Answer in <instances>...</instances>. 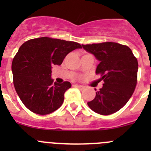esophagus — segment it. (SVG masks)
<instances>
[{"label": "esophagus", "instance_id": "obj_1", "mask_svg": "<svg viewBox=\"0 0 151 151\" xmlns=\"http://www.w3.org/2000/svg\"><path fill=\"white\" fill-rule=\"evenodd\" d=\"M75 87H76V88H81V89H82V88H84V86L83 85H74Z\"/></svg>", "mask_w": 151, "mask_h": 151}]
</instances>
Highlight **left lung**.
<instances>
[{
    "label": "left lung",
    "mask_w": 151,
    "mask_h": 151,
    "mask_svg": "<svg viewBox=\"0 0 151 151\" xmlns=\"http://www.w3.org/2000/svg\"><path fill=\"white\" fill-rule=\"evenodd\" d=\"M100 63L96 74H101L103 87L88 105L101 115H110L119 110L129 101L137 84L138 63L129 47L115 42L82 45Z\"/></svg>",
    "instance_id": "1"
}]
</instances>
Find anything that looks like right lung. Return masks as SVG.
I'll list each match as a JSON object with an SVG mask.
<instances>
[{
    "label": "right lung",
    "mask_w": 151,
    "mask_h": 151,
    "mask_svg": "<svg viewBox=\"0 0 151 151\" xmlns=\"http://www.w3.org/2000/svg\"><path fill=\"white\" fill-rule=\"evenodd\" d=\"M82 48L74 41L47 37L29 40L19 47L12 63L13 84L23 104L39 115L61 106L64 93L71 83L60 84L51 78L52 66L61 65L69 53Z\"/></svg>",
    "instance_id": "1"
}]
</instances>
